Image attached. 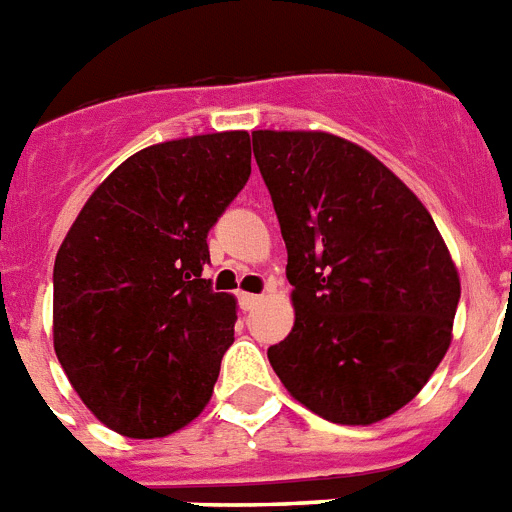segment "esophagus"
Segmentation results:
<instances>
[{
	"label": "esophagus",
	"instance_id": "esophagus-1",
	"mask_svg": "<svg viewBox=\"0 0 512 512\" xmlns=\"http://www.w3.org/2000/svg\"><path fill=\"white\" fill-rule=\"evenodd\" d=\"M265 296L263 294H239V304H242V309H255L257 304L263 302Z\"/></svg>",
	"mask_w": 512,
	"mask_h": 512
}]
</instances>
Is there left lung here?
I'll use <instances>...</instances> for the list:
<instances>
[{
  "instance_id": "8db88e82",
  "label": "left lung",
  "mask_w": 512,
  "mask_h": 512,
  "mask_svg": "<svg viewBox=\"0 0 512 512\" xmlns=\"http://www.w3.org/2000/svg\"><path fill=\"white\" fill-rule=\"evenodd\" d=\"M289 252L294 328L270 367L336 424H375L427 385L450 346L461 281L422 200L328 132H252Z\"/></svg>"
}]
</instances>
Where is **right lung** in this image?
Listing matches in <instances>:
<instances>
[{
	"mask_svg": "<svg viewBox=\"0 0 512 512\" xmlns=\"http://www.w3.org/2000/svg\"><path fill=\"white\" fill-rule=\"evenodd\" d=\"M252 171L247 132L143 148L88 197L54 263V351L106 427L153 440L208 406L236 299L203 278L208 231Z\"/></svg>",
	"mask_w": 512,
	"mask_h": 512,
	"instance_id": "obj_1",
	"label": "right lung"
}]
</instances>
